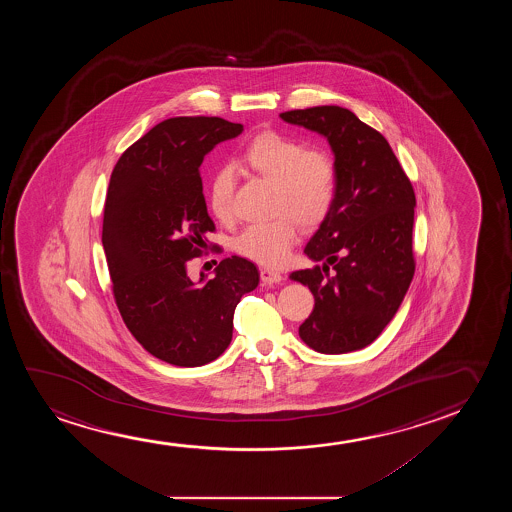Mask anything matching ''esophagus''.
Instances as JSON below:
<instances>
[{
    "instance_id": "obj_1",
    "label": "esophagus",
    "mask_w": 512,
    "mask_h": 512,
    "mask_svg": "<svg viewBox=\"0 0 512 512\" xmlns=\"http://www.w3.org/2000/svg\"><path fill=\"white\" fill-rule=\"evenodd\" d=\"M260 280H262L264 285H276V283H280L283 280V276L278 271H274V269L262 267L260 269Z\"/></svg>"
}]
</instances>
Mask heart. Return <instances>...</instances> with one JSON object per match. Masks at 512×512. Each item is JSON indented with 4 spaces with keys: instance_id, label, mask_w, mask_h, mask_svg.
<instances>
[{
    "instance_id": "1",
    "label": "heart",
    "mask_w": 512,
    "mask_h": 512,
    "mask_svg": "<svg viewBox=\"0 0 512 512\" xmlns=\"http://www.w3.org/2000/svg\"><path fill=\"white\" fill-rule=\"evenodd\" d=\"M243 162L257 175L274 182L273 210L280 217L246 227L236 239V250L262 266H280L297 241V224L318 225L329 215L337 194V168L323 148H304L287 134L267 131L253 138ZM236 176L231 168L218 169L210 183L208 204L213 217L234 220Z\"/></svg>"
}]
</instances>
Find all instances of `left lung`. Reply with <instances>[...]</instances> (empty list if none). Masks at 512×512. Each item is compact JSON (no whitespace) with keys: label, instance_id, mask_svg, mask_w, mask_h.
<instances>
[{"label":"left lung","instance_id":"left-lung-1","mask_svg":"<svg viewBox=\"0 0 512 512\" xmlns=\"http://www.w3.org/2000/svg\"><path fill=\"white\" fill-rule=\"evenodd\" d=\"M280 117L325 136L337 168L334 206L304 248L323 266L290 274L315 295L299 336L327 355L362 350L392 322L413 280V185L385 136L350 110L313 106Z\"/></svg>","mask_w":512,"mask_h":512}]
</instances>
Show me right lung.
<instances>
[{"mask_svg": "<svg viewBox=\"0 0 512 512\" xmlns=\"http://www.w3.org/2000/svg\"><path fill=\"white\" fill-rule=\"evenodd\" d=\"M241 131L220 117L162 120L120 155L108 185L103 248L120 316L150 355L178 367L227 350L234 309L259 285V269L236 255L211 280L187 274L215 231L199 168Z\"/></svg>", "mask_w": 512, "mask_h": 512, "instance_id": "1", "label": "right lung"}]
</instances>
